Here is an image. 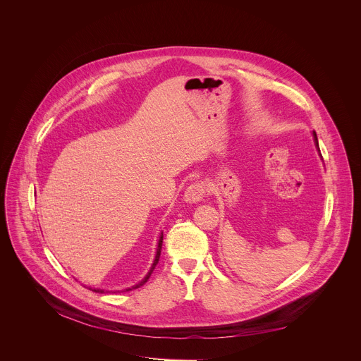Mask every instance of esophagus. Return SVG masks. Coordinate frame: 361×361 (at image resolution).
<instances>
[{"instance_id":"1","label":"esophagus","mask_w":361,"mask_h":361,"mask_svg":"<svg viewBox=\"0 0 361 361\" xmlns=\"http://www.w3.org/2000/svg\"><path fill=\"white\" fill-rule=\"evenodd\" d=\"M207 188L203 182L192 183L185 192V200L189 203H199L206 196Z\"/></svg>"}]
</instances>
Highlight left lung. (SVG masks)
Returning <instances> with one entry per match:
<instances>
[{"label": "left lung", "mask_w": 361, "mask_h": 361, "mask_svg": "<svg viewBox=\"0 0 361 361\" xmlns=\"http://www.w3.org/2000/svg\"><path fill=\"white\" fill-rule=\"evenodd\" d=\"M314 139H315V142H317V146H318V140H317V135L314 133Z\"/></svg>", "instance_id": "1"}]
</instances>
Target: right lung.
I'll list each match as a JSON object with an SVG mask.
<instances>
[{"label":"right lung","instance_id":"right-lung-1","mask_svg":"<svg viewBox=\"0 0 361 361\" xmlns=\"http://www.w3.org/2000/svg\"><path fill=\"white\" fill-rule=\"evenodd\" d=\"M162 238H164V235L161 233V236H159V240H158V247H157V255H155L154 262H153V265H152V269L149 271V274L145 276V279L143 281H140L137 285H135V286H132V288H129V289H126V290H132V289H137V288H140V286H143L147 281H149V278L152 276V274H153V271H154L155 265L158 264V259H159V256H161V249H162ZM90 290H92V288H89ZM94 292H97V293H103L104 290L102 289H94Z\"/></svg>","mask_w":361,"mask_h":361}]
</instances>
